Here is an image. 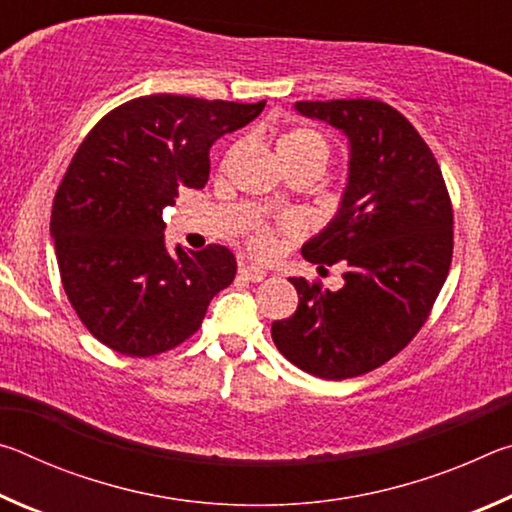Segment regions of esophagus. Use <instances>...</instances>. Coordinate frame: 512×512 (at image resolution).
<instances>
[{"label": "esophagus", "mask_w": 512, "mask_h": 512, "mask_svg": "<svg viewBox=\"0 0 512 512\" xmlns=\"http://www.w3.org/2000/svg\"><path fill=\"white\" fill-rule=\"evenodd\" d=\"M239 275L244 277L248 282H262L266 277V271H262L259 266H248V264H241L239 266Z\"/></svg>", "instance_id": "esophagus-1"}]
</instances>
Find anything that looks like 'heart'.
Listing matches in <instances>:
<instances>
[{
  "mask_svg": "<svg viewBox=\"0 0 512 512\" xmlns=\"http://www.w3.org/2000/svg\"><path fill=\"white\" fill-rule=\"evenodd\" d=\"M277 155H280L287 169L296 167V164H318L323 169L329 158V144L314 128L298 126L277 137ZM250 248L257 255L271 253L275 248L273 232L268 228H255L253 235H250Z\"/></svg>",
  "mask_w": 512,
  "mask_h": 512,
  "instance_id": "heart-1",
  "label": "heart"
}]
</instances>
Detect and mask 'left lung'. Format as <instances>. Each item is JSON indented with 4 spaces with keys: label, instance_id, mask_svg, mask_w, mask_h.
Masks as SVG:
<instances>
[{
    "label": "left lung",
    "instance_id": "8db88e82",
    "mask_svg": "<svg viewBox=\"0 0 512 512\" xmlns=\"http://www.w3.org/2000/svg\"><path fill=\"white\" fill-rule=\"evenodd\" d=\"M296 110L350 142L339 212L302 246L318 268L345 266V284L329 291L289 277L298 309L271 334L293 366L339 381L384 366L427 323L452 264L454 212L427 142L393 106L334 99Z\"/></svg>",
    "mask_w": 512,
    "mask_h": 512
}]
</instances>
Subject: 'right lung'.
<instances>
[{
    "mask_svg": "<svg viewBox=\"0 0 512 512\" xmlns=\"http://www.w3.org/2000/svg\"><path fill=\"white\" fill-rule=\"evenodd\" d=\"M266 101L151 94L110 110L69 162L51 207L60 280L81 323L110 350L153 357L187 341L235 280L225 246H164L162 210L210 178V149Z\"/></svg>",
    "mask_w": 512,
    "mask_h": 512,
    "instance_id": "right-lung-1",
    "label": "right lung"
}]
</instances>
